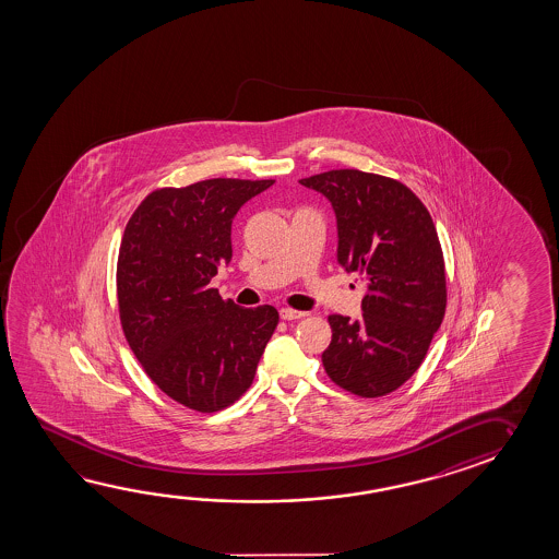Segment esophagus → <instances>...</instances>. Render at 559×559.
Returning <instances> with one entry per match:
<instances>
[{
    "label": "esophagus",
    "mask_w": 559,
    "mask_h": 559,
    "mask_svg": "<svg viewBox=\"0 0 559 559\" xmlns=\"http://www.w3.org/2000/svg\"><path fill=\"white\" fill-rule=\"evenodd\" d=\"M307 312L304 311H295V309H282L280 311V317L284 319V321H295V319H304Z\"/></svg>",
    "instance_id": "34e87169"
}]
</instances>
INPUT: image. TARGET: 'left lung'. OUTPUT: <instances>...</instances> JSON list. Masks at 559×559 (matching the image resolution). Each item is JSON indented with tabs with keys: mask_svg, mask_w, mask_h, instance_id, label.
I'll list each match as a JSON object with an SVG mask.
<instances>
[{
	"mask_svg": "<svg viewBox=\"0 0 559 559\" xmlns=\"http://www.w3.org/2000/svg\"><path fill=\"white\" fill-rule=\"evenodd\" d=\"M332 203L338 264L366 282L361 317L331 314L329 378L358 397H383L425 360L445 312L444 254L425 203L405 183L360 170L299 180Z\"/></svg>",
	"mask_w": 559,
	"mask_h": 559,
	"instance_id": "1",
	"label": "left lung"
}]
</instances>
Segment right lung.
<instances>
[{"instance_id": "obj_1", "label": "right lung", "mask_w": 559, "mask_h": 559, "mask_svg": "<svg viewBox=\"0 0 559 559\" xmlns=\"http://www.w3.org/2000/svg\"><path fill=\"white\" fill-rule=\"evenodd\" d=\"M274 180L213 178L142 199L124 228L117 301L146 376L183 407L217 413L247 393L280 314L223 301L211 277L233 258L230 227Z\"/></svg>"}]
</instances>
